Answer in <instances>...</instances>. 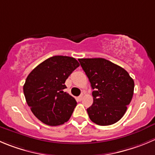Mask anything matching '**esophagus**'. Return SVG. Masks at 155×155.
Segmentation results:
<instances>
[{
    "label": "esophagus",
    "mask_w": 155,
    "mask_h": 155,
    "mask_svg": "<svg viewBox=\"0 0 155 155\" xmlns=\"http://www.w3.org/2000/svg\"><path fill=\"white\" fill-rule=\"evenodd\" d=\"M82 99H83V94H81V95L79 96V97H78V101H81Z\"/></svg>",
    "instance_id": "34e87169"
}]
</instances>
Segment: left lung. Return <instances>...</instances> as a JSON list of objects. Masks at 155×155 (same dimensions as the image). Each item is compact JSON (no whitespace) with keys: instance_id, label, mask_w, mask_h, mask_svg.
I'll list each match as a JSON object with an SVG mask.
<instances>
[{"instance_id":"8db88e82","label":"left lung","mask_w":155,"mask_h":155,"mask_svg":"<svg viewBox=\"0 0 155 155\" xmlns=\"http://www.w3.org/2000/svg\"><path fill=\"white\" fill-rule=\"evenodd\" d=\"M78 61L94 90V103L87 109L90 119L99 126L114 124L124 116L132 101L133 79L124 68L105 58Z\"/></svg>"}]
</instances>
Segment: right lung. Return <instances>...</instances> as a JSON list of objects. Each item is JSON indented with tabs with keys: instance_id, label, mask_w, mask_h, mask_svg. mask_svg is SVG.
<instances>
[{
	"instance_id": "1",
	"label": "right lung",
	"mask_w": 155,
	"mask_h": 155,
	"mask_svg": "<svg viewBox=\"0 0 155 155\" xmlns=\"http://www.w3.org/2000/svg\"><path fill=\"white\" fill-rule=\"evenodd\" d=\"M79 65L72 57L55 55L29 74L23 93L31 111L42 123L60 126L70 119L77 102L63 90L66 88V79Z\"/></svg>"
}]
</instances>
